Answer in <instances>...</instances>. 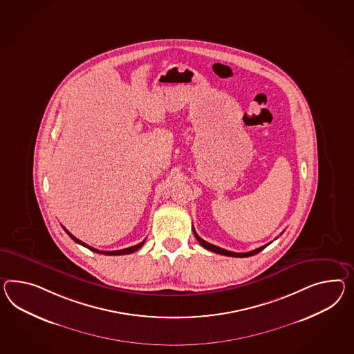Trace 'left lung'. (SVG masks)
Here are the masks:
<instances>
[{"label": "left lung", "mask_w": 354, "mask_h": 354, "mask_svg": "<svg viewBox=\"0 0 354 354\" xmlns=\"http://www.w3.org/2000/svg\"><path fill=\"white\" fill-rule=\"evenodd\" d=\"M192 231H194V235L196 237V240L199 241V244L203 246V248H205V249H208L210 252H214V253L222 254V255H227V257H237V258H245V257H252V255H255V254L259 253V252H262L263 249L267 246V245H263L261 248H258V249H254L252 252H248V253H235V252H230V250H226V249H222V248H219V246H216V245L209 244L207 243L205 240H203L201 237H200L198 234H196V231L192 228Z\"/></svg>", "instance_id": "8db88e82"}]
</instances>
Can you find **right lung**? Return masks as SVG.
Wrapping results in <instances>:
<instances>
[{
  "instance_id": "obj_1",
  "label": "right lung",
  "mask_w": 354,
  "mask_h": 354,
  "mask_svg": "<svg viewBox=\"0 0 354 354\" xmlns=\"http://www.w3.org/2000/svg\"><path fill=\"white\" fill-rule=\"evenodd\" d=\"M64 231L68 234V235L71 236V239H73L77 244L82 245V246H84V248H87V249H90L92 252H95V253L104 254V255H123V254H131L133 253V252H136L138 250L142 245L145 244V240L144 241H141L140 244L135 245V246H131V248H126V249H120V250H113V252H102V250H99V249H95V248H92L90 245L86 244V243H83L81 241L80 239H77L75 236H73L65 227H63Z\"/></svg>"
}]
</instances>
